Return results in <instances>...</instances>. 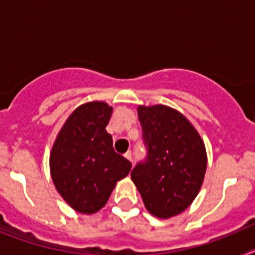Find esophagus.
<instances>
[{"instance_id": "1", "label": "esophagus", "mask_w": 255, "mask_h": 255, "mask_svg": "<svg viewBox=\"0 0 255 255\" xmlns=\"http://www.w3.org/2000/svg\"><path fill=\"white\" fill-rule=\"evenodd\" d=\"M124 155H125V158H126V159H129V161L131 162L132 157H131V152H130V150H128V152H126Z\"/></svg>"}]
</instances>
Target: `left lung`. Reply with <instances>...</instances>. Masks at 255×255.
I'll use <instances>...</instances> for the list:
<instances>
[{
	"mask_svg": "<svg viewBox=\"0 0 255 255\" xmlns=\"http://www.w3.org/2000/svg\"><path fill=\"white\" fill-rule=\"evenodd\" d=\"M148 148L144 163L135 166L131 180L149 213L171 218L197 198L207 170V152L193 124L164 105L138 106Z\"/></svg>",
	"mask_w": 255,
	"mask_h": 255,
	"instance_id": "8db88e82",
	"label": "left lung"
}]
</instances>
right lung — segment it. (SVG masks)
<instances>
[{"label":"right lung","instance_id":"add662e5","mask_svg":"<svg viewBox=\"0 0 255 255\" xmlns=\"http://www.w3.org/2000/svg\"><path fill=\"white\" fill-rule=\"evenodd\" d=\"M112 107L102 101L76 107L58 131L49 154L56 190L73 209L93 215L106 206L131 163L117 154L106 131Z\"/></svg>","mask_w":255,"mask_h":255}]
</instances>
